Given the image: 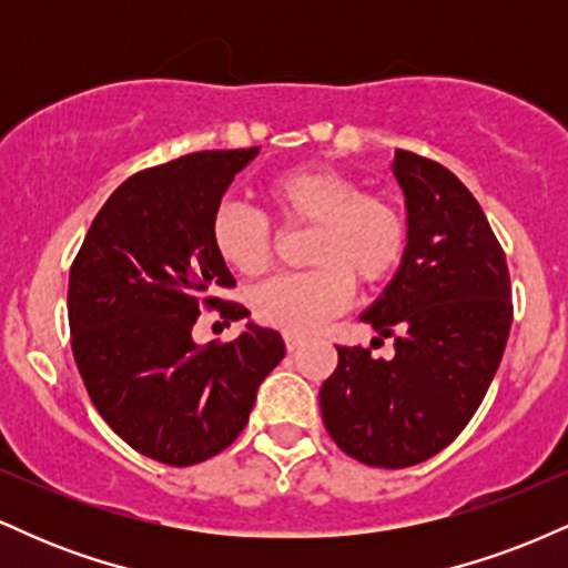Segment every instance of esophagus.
Here are the masks:
<instances>
[{"mask_svg":"<svg viewBox=\"0 0 568 568\" xmlns=\"http://www.w3.org/2000/svg\"><path fill=\"white\" fill-rule=\"evenodd\" d=\"M283 338H285V349L288 352H296L304 344V336H298V334H285Z\"/></svg>","mask_w":568,"mask_h":568,"instance_id":"1","label":"esophagus"}]
</instances>
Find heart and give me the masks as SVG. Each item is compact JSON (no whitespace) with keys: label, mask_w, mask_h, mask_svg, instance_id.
I'll list each match as a JSON object with an SVG mask.
<instances>
[{"label":"heart","mask_w":568,"mask_h":568,"mask_svg":"<svg viewBox=\"0 0 568 568\" xmlns=\"http://www.w3.org/2000/svg\"><path fill=\"white\" fill-rule=\"evenodd\" d=\"M264 197L285 226H315L306 262L315 270L266 280L251 293L253 315L285 334H310L342 312L352 298V280L384 283L400 266L408 224L395 200L363 192L334 168L304 165L266 181ZM216 256L243 277L270 270L275 232L270 219L240 202H221L211 219Z\"/></svg>","instance_id":"b5f03b06"}]
</instances>
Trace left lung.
Here are the masks:
<instances>
[{
    "instance_id": "obj_1",
    "label": "left lung",
    "mask_w": 568,
    "mask_h": 568,
    "mask_svg": "<svg viewBox=\"0 0 568 568\" xmlns=\"http://www.w3.org/2000/svg\"><path fill=\"white\" fill-rule=\"evenodd\" d=\"M408 245L393 283L361 315L395 338V357L336 347L321 387L328 435L384 470L419 465L452 443L497 374L513 323L505 251L470 189L440 162L397 149ZM374 347V344H371Z\"/></svg>"
}]
</instances>
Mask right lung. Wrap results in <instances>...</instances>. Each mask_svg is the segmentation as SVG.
Listing matches in <instances>:
<instances>
[{
    "label": "right lung",
    "instance_id": "obj_1",
    "mask_svg": "<svg viewBox=\"0 0 568 568\" xmlns=\"http://www.w3.org/2000/svg\"><path fill=\"white\" fill-rule=\"evenodd\" d=\"M258 146L197 152L130 175L90 224L69 272L71 352L90 400L135 452L189 467L232 446L256 389L285 357L277 331L194 344L202 310L224 325L243 304L211 245V219Z\"/></svg>",
    "mask_w": 568,
    "mask_h": 568
}]
</instances>
